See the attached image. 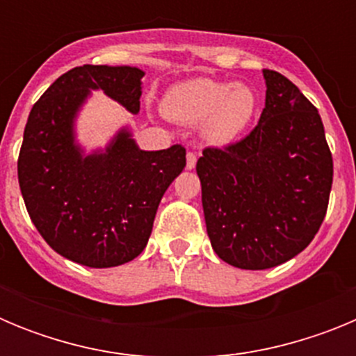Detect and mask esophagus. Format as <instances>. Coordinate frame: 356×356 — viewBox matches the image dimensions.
<instances>
[{
    "mask_svg": "<svg viewBox=\"0 0 356 356\" xmlns=\"http://www.w3.org/2000/svg\"><path fill=\"white\" fill-rule=\"evenodd\" d=\"M196 162H197V155L193 153V151H188L187 153V169H194L196 168Z\"/></svg>",
    "mask_w": 356,
    "mask_h": 356,
    "instance_id": "esophagus-1",
    "label": "esophagus"
}]
</instances>
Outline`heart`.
Here are the masks:
<instances>
[{"label": "heart", "instance_id": "heart-1", "mask_svg": "<svg viewBox=\"0 0 356 356\" xmlns=\"http://www.w3.org/2000/svg\"><path fill=\"white\" fill-rule=\"evenodd\" d=\"M257 105L259 99L250 85L200 76L169 87L162 112L181 124L201 122L203 137L210 144L225 146L250 127Z\"/></svg>", "mask_w": 356, "mask_h": 356}]
</instances>
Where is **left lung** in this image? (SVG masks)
I'll use <instances>...</instances> for the list:
<instances>
[{"label":"left lung","instance_id":"obj_1","mask_svg":"<svg viewBox=\"0 0 356 356\" xmlns=\"http://www.w3.org/2000/svg\"><path fill=\"white\" fill-rule=\"evenodd\" d=\"M266 108L250 135L196 163L207 234L221 260L269 269L312 242L328 209L333 160L316 106L264 69Z\"/></svg>","mask_w":356,"mask_h":356}]
</instances>
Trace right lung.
Wrapping results in <instances>:
<instances>
[{"label": "right lung", "mask_w": 356, "mask_h": 356, "mask_svg": "<svg viewBox=\"0 0 356 356\" xmlns=\"http://www.w3.org/2000/svg\"><path fill=\"white\" fill-rule=\"evenodd\" d=\"M143 76L130 65L74 67L28 115L17 160L24 205L44 241L81 266L115 267L139 257L163 193L185 168L184 146L144 151L128 128L89 155L76 143L74 121L90 90L137 114Z\"/></svg>", "instance_id": "right-lung-1"}]
</instances>
